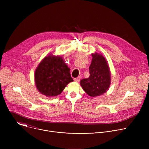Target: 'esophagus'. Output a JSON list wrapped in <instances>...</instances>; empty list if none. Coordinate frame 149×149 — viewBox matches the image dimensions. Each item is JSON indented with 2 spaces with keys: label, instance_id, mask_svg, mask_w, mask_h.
<instances>
[{
  "label": "esophagus",
  "instance_id": "obj_1",
  "mask_svg": "<svg viewBox=\"0 0 149 149\" xmlns=\"http://www.w3.org/2000/svg\"><path fill=\"white\" fill-rule=\"evenodd\" d=\"M80 79H81V77H78L74 78V81H76V82H79L80 81Z\"/></svg>",
  "mask_w": 149,
  "mask_h": 149
}]
</instances>
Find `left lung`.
Here are the masks:
<instances>
[{
	"label": "left lung",
	"instance_id": "left-lung-1",
	"mask_svg": "<svg viewBox=\"0 0 149 149\" xmlns=\"http://www.w3.org/2000/svg\"><path fill=\"white\" fill-rule=\"evenodd\" d=\"M93 59L89 67L90 77L80 81L81 86L91 97L104 94L110 86V71L104 57L97 53L92 54Z\"/></svg>",
	"mask_w": 149,
	"mask_h": 149
}]
</instances>
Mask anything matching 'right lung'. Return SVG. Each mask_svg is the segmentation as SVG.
I'll return each mask as SVG.
<instances>
[{"instance_id": "obj_1", "label": "right lung", "mask_w": 149, "mask_h": 149, "mask_svg": "<svg viewBox=\"0 0 149 149\" xmlns=\"http://www.w3.org/2000/svg\"><path fill=\"white\" fill-rule=\"evenodd\" d=\"M35 80L38 91L47 97L60 94L73 81L70 68L59 56L49 55L39 63L35 71Z\"/></svg>"}]
</instances>
